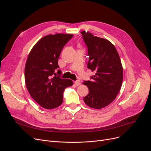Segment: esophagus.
Listing matches in <instances>:
<instances>
[{
	"mask_svg": "<svg viewBox=\"0 0 151 151\" xmlns=\"http://www.w3.org/2000/svg\"><path fill=\"white\" fill-rule=\"evenodd\" d=\"M75 84L76 86H80L81 84V81L80 80H76L75 81Z\"/></svg>",
	"mask_w": 151,
	"mask_h": 151,
	"instance_id": "obj_1",
	"label": "esophagus"
}]
</instances>
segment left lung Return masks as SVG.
<instances>
[{
  "instance_id": "left-lung-1",
  "label": "left lung",
  "mask_w": 151,
  "mask_h": 151,
  "mask_svg": "<svg viewBox=\"0 0 151 151\" xmlns=\"http://www.w3.org/2000/svg\"><path fill=\"white\" fill-rule=\"evenodd\" d=\"M88 47V68L94 71L91 81H84L89 93L84 97L85 104L91 108L101 109L115 99L123 80V68L115 46L108 40L81 32Z\"/></svg>"
}]
</instances>
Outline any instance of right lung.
Listing matches in <instances>:
<instances>
[{"label":"right lung","mask_w":151,"mask_h":151,"mask_svg":"<svg viewBox=\"0 0 151 151\" xmlns=\"http://www.w3.org/2000/svg\"><path fill=\"white\" fill-rule=\"evenodd\" d=\"M72 34H56L45 36L31 50L26 61L24 76L30 96L42 107L53 109L63 102V93L73 81L56 75L62 50ZM58 74L61 71L58 70Z\"/></svg>","instance_id":"obj_1"}]
</instances>
